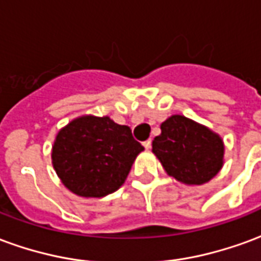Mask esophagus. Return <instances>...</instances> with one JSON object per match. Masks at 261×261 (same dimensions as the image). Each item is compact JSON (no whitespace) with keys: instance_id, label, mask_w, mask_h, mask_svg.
Masks as SVG:
<instances>
[{"instance_id":"obj_1","label":"esophagus","mask_w":261,"mask_h":261,"mask_svg":"<svg viewBox=\"0 0 261 261\" xmlns=\"http://www.w3.org/2000/svg\"><path fill=\"white\" fill-rule=\"evenodd\" d=\"M142 144H144L145 149H149V148H151V144H152V141H151V140H147V141H144Z\"/></svg>"}]
</instances>
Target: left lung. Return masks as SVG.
Listing matches in <instances>:
<instances>
[{
    "label": "left lung",
    "instance_id": "left-lung-1",
    "mask_svg": "<svg viewBox=\"0 0 261 261\" xmlns=\"http://www.w3.org/2000/svg\"><path fill=\"white\" fill-rule=\"evenodd\" d=\"M161 130L152 152L168 175L187 185H202L222 168L224 144L207 127L176 114L161 124Z\"/></svg>",
    "mask_w": 261,
    "mask_h": 261
}]
</instances>
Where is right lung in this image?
<instances>
[{"instance_id":"1","label":"right lung","mask_w":261,"mask_h":261,"mask_svg":"<svg viewBox=\"0 0 261 261\" xmlns=\"http://www.w3.org/2000/svg\"><path fill=\"white\" fill-rule=\"evenodd\" d=\"M142 149L128 125L85 116L57 134L51 158L67 189L82 197H103L124 183Z\"/></svg>"}]
</instances>
